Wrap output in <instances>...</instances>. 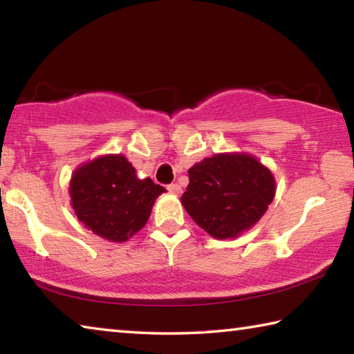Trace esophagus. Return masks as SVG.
<instances>
[{
  "instance_id": "esophagus-1",
  "label": "esophagus",
  "mask_w": 354,
  "mask_h": 354,
  "mask_svg": "<svg viewBox=\"0 0 354 354\" xmlns=\"http://www.w3.org/2000/svg\"><path fill=\"white\" fill-rule=\"evenodd\" d=\"M167 190H169L170 194H175V195L181 194V187H179V184H176V183H173V184H169V185H167Z\"/></svg>"
}]
</instances>
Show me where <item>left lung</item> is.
Here are the masks:
<instances>
[{"label":"left lung","instance_id":"1","mask_svg":"<svg viewBox=\"0 0 354 354\" xmlns=\"http://www.w3.org/2000/svg\"><path fill=\"white\" fill-rule=\"evenodd\" d=\"M272 171L254 156L220 153L189 169L183 206L215 239H234L250 230L274 198Z\"/></svg>","mask_w":354,"mask_h":354}]
</instances>
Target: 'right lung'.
<instances>
[{
  "label": "right lung",
  "instance_id": "obj_1",
  "mask_svg": "<svg viewBox=\"0 0 354 354\" xmlns=\"http://www.w3.org/2000/svg\"><path fill=\"white\" fill-rule=\"evenodd\" d=\"M68 192L87 230L106 241L124 242L145 226L165 189L149 178H137L124 156L106 154L76 169Z\"/></svg>",
  "mask_w": 354,
  "mask_h": 354
}]
</instances>
